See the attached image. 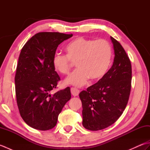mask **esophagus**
I'll use <instances>...</instances> for the list:
<instances>
[{
    "label": "esophagus",
    "mask_w": 150,
    "mask_h": 150,
    "mask_svg": "<svg viewBox=\"0 0 150 150\" xmlns=\"http://www.w3.org/2000/svg\"><path fill=\"white\" fill-rule=\"evenodd\" d=\"M79 92H80V91H79L77 88H71V93L74 97L77 96V95L79 94Z\"/></svg>",
    "instance_id": "esophagus-1"
}]
</instances>
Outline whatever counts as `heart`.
Returning a JSON list of instances; mask_svg holds the SVG:
<instances>
[{
  "label": "heart",
  "mask_w": 150,
  "mask_h": 150,
  "mask_svg": "<svg viewBox=\"0 0 150 150\" xmlns=\"http://www.w3.org/2000/svg\"><path fill=\"white\" fill-rule=\"evenodd\" d=\"M66 55L56 53L53 59V66L61 74H68L77 63L75 70L65 80V83L81 87L89 79L97 80L106 74L112 59V47L108 41L95 40L79 37L66 46Z\"/></svg>",
  "instance_id": "obj_1"
}]
</instances>
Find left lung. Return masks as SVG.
<instances>
[{"mask_svg":"<svg viewBox=\"0 0 150 150\" xmlns=\"http://www.w3.org/2000/svg\"><path fill=\"white\" fill-rule=\"evenodd\" d=\"M115 53L111 68L97 83L79 93L82 125L98 131L115 123L125 110L132 88V64L121 44L111 37Z\"/></svg>","mask_w":150,"mask_h":150,"instance_id":"8db88e82","label":"left lung"}]
</instances>
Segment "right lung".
I'll return each mask as SVG.
<instances>
[{
  "mask_svg": "<svg viewBox=\"0 0 150 150\" xmlns=\"http://www.w3.org/2000/svg\"><path fill=\"white\" fill-rule=\"evenodd\" d=\"M72 34L40 32L21 50L15 77L19 113L28 126L46 131L56 126L59 113L71 98L69 87L51 95L60 80L53 66L57 47Z\"/></svg>",
  "mask_w": 150,
  "mask_h": 150,
  "instance_id": "right-lung-1",
  "label": "right lung"
}]
</instances>
